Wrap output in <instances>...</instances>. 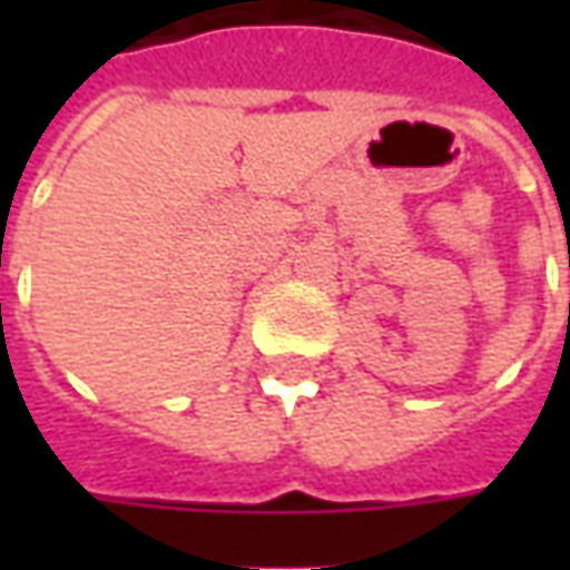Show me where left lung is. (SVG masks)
<instances>
[{
    "instance_id": "8db88e82",
    "label": "left lung",
    "mask_w": 570,
    "mask_h": 570,
    "mask_svg": "<svg viewBox=\"0 0 570 570\" xmlns=\"http://www.w3.org/2000/svg\"><path fill=\"white\" fill-rule=\"evenodd\" d=\"M568 265H570V256H568Z\"/></svg>"
}]
</instances>
